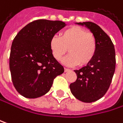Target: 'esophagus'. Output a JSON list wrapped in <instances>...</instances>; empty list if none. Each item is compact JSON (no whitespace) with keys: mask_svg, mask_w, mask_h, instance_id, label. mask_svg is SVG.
<instances>
[{"mask_svg":"<svg viewBox=\"0 0 123 123\" xmlns=\"http://www.w3.org/2000/svg\"><path fill=\"white\" fill-rule=\"evenodd\" d=\"M64 71L65 72H68V71H70V69H68V68H64Z\"/></svg>","mask_w":123,"mask_h":123,"instance_id":"1","label":"esophagus"}]
</instances>
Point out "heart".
Listing matches in <instances>:
<instances>
[{
  "label": "heart",
  "mask_w": 123,
  "mask_h": 123,
  "mask_svg": "<svg viewBox=\"0 0 123 123\" xmlns=\"http://www.w3.org/2000/svg\"><path fill=\"white\" fill-rule=\"evenodd\" d=\"M52 56L60 60L67 52L70 54L63 60V63L70 66L79 64L83 66L89 63L97 50V40L92 33L81 27L74 26L53 36L49 42Z\"/></svg>",
  "instance_id": "1"
}]
</instances>
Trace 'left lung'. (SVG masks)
I'll return each instance as SVG.
<instances>
[{
  "instance_id": "obj_1",
  "label": "left lung",
  "mask_w": 123,
  "mask_h": 123,
  "mask_svg": "<svg viewBox=\"0 0 123 123\" xmlns=\"http://www.w3.org/2000/svg\"><path fill=\"white\" fill-rule=\"evenodd\" d=\"M76 24L88 28L97 40L94 58L86 66L74 71L77 79L70 84L77 99L90 103L102 98L110 86L115 71V50L111 39L97 24L91 21Z\"/></svg>"
}]
</instances>
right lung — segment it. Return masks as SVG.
Instances as JSON below:
<instances>
[{
    "mask_svg": "<svg viewBox=\"0 0 123 123\" xmlns=\"http://www.w3.org/2000/svg\"><path fill=\"white\" fill-rule=\"evenodd\" d=\"M61 21H34L15 37L11 49L9 68L13 84L23 97L34 99L47 94L54 79L64 68L52 55L51 38L66 26Z\"/></svg>",
    "mask_w": 123,
    "mask_h": 123,
    "instance_id": "1",
    "label": "right lung"
}]
</instances>
